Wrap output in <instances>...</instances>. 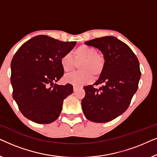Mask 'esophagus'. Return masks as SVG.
Segmentation results:
<instances>
[{
    "mask_svg": "<svg viewBox=\"0 0 157 157\" xmlns=\"http://www.w3.org/2000/svg\"><path fill=\"white\" fill-rule=\"evenodd\" d=\"M79 88H80L79 86H74V91H76L77 89H79Z\"/></svg>",
    "mask_w": 157,
    "mask_h": 157,
    "instance_id": "34e87169",
    "label": "esophagus"
}]
</instances>
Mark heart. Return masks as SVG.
I'll return each mask as SVG.
<instances>
[{
	"label": "heart",
	"mask_w": 157,
	"mask_h": 157,
	"mask_svg": "<svg viewBox=\"0 0 157 157\" xmlns=\"http://www.w3.org/2000/svg\"><path fill=\"white\" fill-rule=\"evenodd\" d=\"M74 59L69 54H65L61 58V68L66 73L74 70L76 64L80 72L66 75L64 81L74 86H81L91 83L93 77H98L102 74L105 67V59L101 53H98L94 47L83 45L73 53Z\"/></svg>",
	"instance_id": "1"
}]
</instances>
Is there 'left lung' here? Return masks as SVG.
Returning a JSON list of instances; mask_svg holds the SVG:
<instances>
[{"instance_id":"8db88e82","label":"left lung","mask_w":157,"mask_h":157,"mask_svg":"<svg viewBox=\"0 0 157 157\" xmlns=\"http://www.w3.org/2000/svg\"><path fill=\"white\" fill-rule=\"evenodd\" d=\"M104 54L105 67L93 85L83 87L81 106L90 121L105 123L122 114L138 89L141 77L139 60L126 44L113 36H104L85 42ZM102 84L96 89L93 86Z\"/></svg>"}]
</instances>
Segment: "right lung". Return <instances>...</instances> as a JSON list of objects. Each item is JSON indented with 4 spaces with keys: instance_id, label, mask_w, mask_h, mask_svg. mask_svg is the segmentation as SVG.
Listing matches in <instances>:
<instances>
[{
    "instance_id": "add662e5",
    "label": "right lung",
    "mask_w": 157,
    "mask_h": 157,
    "mask_svg": "<svg viewBox=\"0 0 157 157\" xmlns=\"http://www.w3.org/2000/svg\"><path fill=\"white\" fill-rule=\"evenodd\" d=\"M76 44L40 35L24 43L15 53L10 63L13 98L27 119L50 124L59 118L73 86L54 82L63 75L60 59Z\"/></svg>"
}]
</instances>
